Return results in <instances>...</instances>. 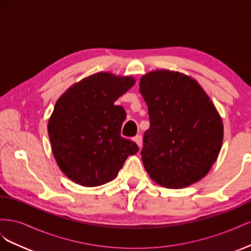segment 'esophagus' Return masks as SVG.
I'll return each instance as SVG.
<instances>
[{"mask_svg":"<svg viewBox=\"0 0 251 251\" xmlns=\"http://www.w3.org/2000/svg\"><path fill=\"white\" fill-rule=\"evenodd\" d=\"M133 140L137 143V146L139 147V148H141V142H142V139H141V136L140 135H136L135 137L133 138Z\"/></svg>","mask_w":251,"mask_h":251,"instance_id":"obj_1","label":"esophagus"}]
</instances>
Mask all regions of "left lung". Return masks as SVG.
Masks as SVG:
<instances>
[{"label":"left lung","mask_w":251,"mask_h":251,"mask_svg":"<svg viewBox=\"0 0 251 251\" xmlns=\"http://www.w3.org/2000/svg\"><path fill=\"white\" fill-rule=\"evenodd\" d=\"M139 91L150 127L143 135L144 169L159 185L183 188L205 177L223 142L222 118L196 79L156 70L143 75Z\"/></svg>","instance_id":"obj_1"}]
</instances>
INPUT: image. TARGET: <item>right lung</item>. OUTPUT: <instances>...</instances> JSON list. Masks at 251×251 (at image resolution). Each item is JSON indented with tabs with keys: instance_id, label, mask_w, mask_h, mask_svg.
Returning <instances> with one entry per match:
<instances>
[{
	"instance_id": "right-lung-1",
	"label": "right lung",
	"mask_w": 251,
	"mask_h": 251,
	"mask_svg": "<svg viewBox=\"0 0 251 251\" xmlns=\"http://www.w3.org/2000/svg\"><path fill=\"white\" fill-rule=\"evenodd\" d=\"M134 83L132 76L100 72L57 100L48 134L60 171L75 183L93 187L112 181L126 158L138 151L134 141L121 137L126 114L114 104Z\"/></svg>"
}]
</instances>
